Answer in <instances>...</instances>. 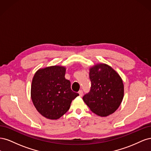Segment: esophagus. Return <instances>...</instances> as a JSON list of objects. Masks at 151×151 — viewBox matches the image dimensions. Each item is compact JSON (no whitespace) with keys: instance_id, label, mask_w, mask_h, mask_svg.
<instances>
[{"instance_id":"1","label":"esophagus","mask_w":151,"mask_h":151,"mask_svg":"<svg viewBox=\"0 0 151 151\" xmlns=\"http://www.w3.org/2000/svg\"><path fill=\"white\" fill-rule=\"evenodd\" d=\"M79 94L80 96H83V90H79Z\"/></svg>"}]
</instances>
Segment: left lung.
Wrapping results in <instances>:
<instances>
[{"mask_svg":"<svg viewBox=\"0 0 151 151\" xmlns=\"http://www.w3.org/2000/svg\"><path fill=\"white\" fill-rule=\"evenodd\" d=\"M89 79L90 91L83 96L84 101L100 116L111 115L119 107L123 98L121 77L111 67L101 63L90 68Z\"/></svg>","mask_w":151,"mask_h":151,"instance_id":"left-lung-1","label":"left lung"}]
</instances>
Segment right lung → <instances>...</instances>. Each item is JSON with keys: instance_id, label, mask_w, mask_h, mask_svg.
<instances>
[{"instance_id": "right-lung-1", "label": "right lung", "mask_w": 151, "mask_h": 151, "mask_svg": "<svg viewBox=\"0 0 151 151\" xmlns=\"http://www.w3.org/2000/svg\"><path fill=\"white\" fill-rule=\"evenodd\" d=\"M65 74V67H48L38 70L32 81V101L38 111L48 119L57 120L63 116L72 100L79 96L72 91Z\"/></svg>"}]
</instances>
